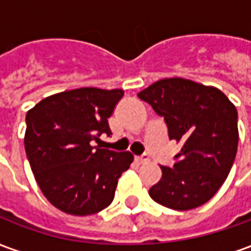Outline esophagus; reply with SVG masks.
I'll list each match as a JSON object with an SVG mask.
<instances>
[{
    "instance_id": "34e87169",
    "label": "esophagus",
    "mask_w": 251,
    "mask_h": 251,
    "mask_svg": "<svg viewBox=\"0 0 251 251\" xmlns=\"http://www.w3.org/2000/svg\"><path fill=\"white\" fill-rule=\"evenodd\" d=\"M136 161L138 164H145L149 161V157H148L147 154H142V156H140V157H136Z\"/></svg>"
}]
</instances>
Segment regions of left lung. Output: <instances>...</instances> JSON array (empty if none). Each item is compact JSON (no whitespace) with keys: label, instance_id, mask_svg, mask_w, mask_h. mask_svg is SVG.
<instances>
[{"label":"left lung","instance_id":"1","mask_svg":"<svg viewBox=\"0 0 251 251\" xmlns=\"http://www.w3.org/2000/svg\"><path fill=\"white\" fill-rule=\"evenodd\" d=\"M138 98L163 117L169 140L181 145L172 168L149 189L158 204L187 211L204 204L230 174L238 148V113L221 90L183 77L157 80Z\"/></svg>","mask_w":251,"mask_h":251}]
</instances>
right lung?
<instances>
[{
	"label": "right lung",
	"mask_w": 251,
	"mask_h": 251,
	"mask_svg": "<svg viewBox=\"0 0 251 251\" xmlns=\"http://www.w3.org/2000/svg\"><path fill=\"white\" fill-rule=\"evenodd\" d=\"M120 88L82 87L47 97L26 113L24 145L41 192L66 214L86 216L111 204L130 152L93 147L111 134L109 121Z\"/></svg>",
	"instance_id": "add662e5"
}]
</instances>
